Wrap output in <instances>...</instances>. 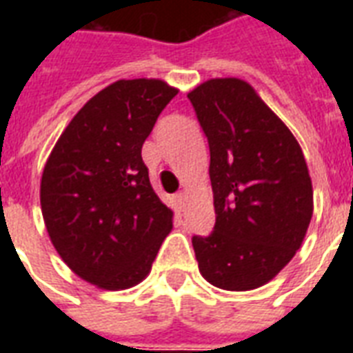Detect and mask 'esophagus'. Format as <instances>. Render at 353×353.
Here are the masks:
<instances>
[{
  "label": "esophagus",
  "mask_w": 353,
  "mask_h": 353,
  "mask_svg": "<svg viewBox=\"0 0 353 353\" xmlns=\"http://www.w3.org/2000/svg\"><path fill=\"white\" fill-rule=\"evenodd\" d=\"M185 201H187V192H177L176 203L179 205V209H183V207H185Z\"/></svg>",
  "instance_id": "esophagus-1"
}]
</instances>
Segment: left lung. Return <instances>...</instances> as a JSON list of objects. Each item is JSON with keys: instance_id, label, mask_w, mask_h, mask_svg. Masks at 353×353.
Returning <instances> with one entry per match:
<instances>
[{"instance_id": "left-lung-1", "label": "left lung", "mask_w": 353, "mask_h": 353, "mask_svg": "<svg viewBox=\"0 0 353 353\" xmlns=\"http://www.w3.org/2000/svg\"><path fill=\"white\" fill-rule=\"evenodd\" d=\"M210 150L216 225L194 236L199 273L249 291L273 280L302 245L313 216L312 177L290 128L240 79L188 93Z\"/></svg>"}]
</instances>
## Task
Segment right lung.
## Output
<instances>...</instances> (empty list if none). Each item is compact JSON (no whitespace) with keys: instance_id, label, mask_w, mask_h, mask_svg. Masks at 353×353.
Here are the masks:
<instances>
[{"instance_id":"add662e5","label":"right lung","mask_w":353,"mask_h":353,"mask_svg":"<svg viewBox=\"0 0 353 353\" xmlns=\"http://www.w3.org/2000/svg\"><path fill=\"white\" fill-rule=\"evenodd\" d=\"M176 95L157 79L113 82L80 108L46 163L49 238L68 268L101 290L143 282L172 231L174 212L150 185L141 150Z\"/></svg>"}]
</instances>
